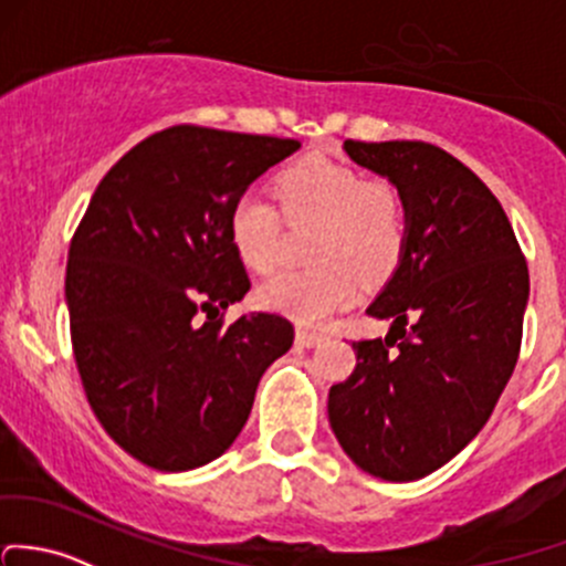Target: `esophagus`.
Here are the masks:
<instances>
[{
  "mask_svg": "<svg viewBox=\"0 0 566 566\" xmlns=\"http://www.w3.org/2000/svg\"><path fill=\"white\" fill-rule=\"evenodd\" d=\"M295 342H298L301 347H317L319 342H325V333L298 328V331H295Z\"/></svg>",
  "mask_w": 566,
  "mask_h": 566,
  "instance_id": "obj_1",
  "label": "esophagus"
}]
</instances>
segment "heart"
<instances>
[{
	"mask_svg": "<svg viewBox=\"0 0 566 566\" xmlns=\"http://www.w3.org/2000/svg\"><path fill=\"white\" fill-rule=\"evenodd\" d=\"M271 198L243 192L230 208V241L243 265L273 273L284 260L287 219L312 230L306 271H290L260 287V303L301 325H317L347 306L363 282H382L398 265L407 243V203L396 184L363 178L358 170L328 157H303L276 176Z\"/></svg>",
	"mask_w": 566,
	"mask_h": 566,
	"instance_id": "obj_1",
	"label": "heart"
}]
</instances>
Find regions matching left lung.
Segmentation results:
<instances>
[{
    "label": "left lung",
    "mask_w": 566,
    "mask_h": 566,
    "mask_svg": "<svg viewBox=\"0 0 566 566\" xmlns=\"http://www.w3.org/2000/svg\"><path fill=\"white\" fill-rule=\"evenodd\" d=\"M353 163L396 184L407 243L366 314L385 338L353 342L355 371L328 420L363 472L409 483L455 458L488 423L518 363L528 268L502 203L423 140H344Z\"/></svg>",
    "instance_id": "1"
}]
</instances>
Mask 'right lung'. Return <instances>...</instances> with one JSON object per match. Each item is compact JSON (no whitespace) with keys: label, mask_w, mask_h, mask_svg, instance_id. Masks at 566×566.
I'll use <instances>...</instances> for the list:
<instances>
[{"label":"right lung","mask_w":566,"mask_h":566,"mask_svg":"<svg viewBox=\"0 0 566 566\" xmlns=\"http://www.w3.org/2000/svg\"><path fill=\"white\" fill-rule=\"evenodd\" d=\"M298 148L178 124L129 148L94 189L70 243V336L94 415L146 467L187 472L222 455L265 368L293 347L279 314L222 325L211 312L249 293L230 208Z\"/></svg>","instance_id":"right-lung-1"}]
</instances>
